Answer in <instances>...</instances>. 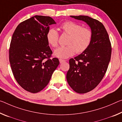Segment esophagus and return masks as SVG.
<instances>
[{
    "instance_id": "34e87169",
    "label": "esophagus",
    "mask_w": 122,
    "mask_h": 122,
    "mask_svg": "<svg viewBox=\"0 0 122 122\" xmlns=\"http://www.w3.org/2000/svg\"><path fill=\"white\" fill-rule=\"evenodd\" d=\"M59 61L60 63H62L63 62H66V61L64 60H62V59H59Z\"/></svg>"
}]
</instances>
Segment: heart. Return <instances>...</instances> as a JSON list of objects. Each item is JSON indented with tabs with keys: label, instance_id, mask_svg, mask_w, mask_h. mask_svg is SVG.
Segmentation results:
<instances>
[{
	"label": "heart",
	"instance_id": "obj_1",
	"mask_svg": "<svg viewBox=\"0 0 122 122\" xmlns=\"http://www.w3.org/2000/svg\"><path fill=\"white\" fill-rule=\"evenodd\" d=\"M60 28L63 33L68 35L67 46L59 47L54 51L55 56L60 59H67L75 54L84 52L90 46L92 40V32L90 29L82 27L72 21H66L62 24ZM48 43L52 47H57L59 33L55 29L48 30L46 34Z\"/></svg>",
	"mask_w": 122,
	"mask_h": 122
}]
</instances>
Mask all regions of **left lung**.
<instances>
[{"mask_svg": "<svg viewBox=\"0 0 122 122\" xmlns=\"http://www.w3.org/2000/svg\"><path fill=\"white\" fill-rule=\"evenodd\" d=\"M86 22L92 32L88 48L69 61V69L66 79L71 87L78 93L93 90L101 81L111 59V45L104 25L87 16H70Z\"/></svg>", "mask_w": 122, "mask_h": 122, "instance_id": "left-lung-1", "label": "left lung"}]
</instances>
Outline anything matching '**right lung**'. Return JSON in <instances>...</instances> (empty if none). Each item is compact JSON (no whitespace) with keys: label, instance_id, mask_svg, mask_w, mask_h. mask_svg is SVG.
Returning a JSON list of instances; mask_svg holds the SVG:
<instances>
[{"label":"right lung","instance_id":"add662e5","mask_svg":"<svg viewBox=\"0 0 122 122\" xmlns=\"http://www.w3.org/2000/svg\"><path fill=\"white\" fill-rule=\"evenodd\" d=\"M56 24L49 16H35L19 24L11 38L9 61L17 82L35 93L47 85L59 65L46 39L49 25Z\"/></svg>","mask_w":122,"mask_h":122}]
</instances>
